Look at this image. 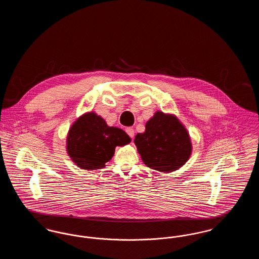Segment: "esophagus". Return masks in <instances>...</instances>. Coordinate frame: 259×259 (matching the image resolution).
I'll return each instance as SVG.
<instances>
[{"label":"esophagus","instance_id":"esophagus-1","mask_svg":"<svg viewBox=\"0 0 259 259\" xmlns=\"http://www.w3.org/2000/svg\"><path fill=\"white\" fill-rule=\"evenodd\" d=\"M126 132H127V134L129 135L130 138H134V136H135V131H134V129L132 128V127H128V128H126Z\"/></svg>","mask_w":259,"mask_h":259}]
</instances>
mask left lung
<instances>
[{"instance_id": "left-lung-1", "label": "left lung", "mask_w": 259, "mask_h": 259, "mask_svg": "<svg viewBox=\"0 0 259 259\" xmlns=\"http://www.w3.org/2000/svg\"><path fill=\"white\" fill-rule=\"evenodd\" d=\"M134 143L143 162L162 172L180 169L192 152L189 133L184 124L176 115L160 111L148 120L144 133L136 135Z\"/></svg>"}]
</instances>
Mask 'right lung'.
Returning <instances> with one entry per match:
<instances>
[{
    "label": "right lung",
    "mask_w": 259,
    "mask_h": 259,
    "mask_svg": "<svg viewBox=\"0 0 259 259\" xmlns=\"http://www.w3.org/2000/svg\"><path fill=\"white\" fill-rule=\"evenodd\" d=\"M130 137L122 129L111 127L97 113L80 115L67 136V152L74 164L83 170H97L112 158L115 148L128 145Z\"/></svg>",
    "instance_id": "1"
}]
</instances>
